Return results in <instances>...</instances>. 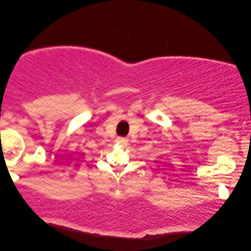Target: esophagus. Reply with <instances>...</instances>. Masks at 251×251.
<instances>
[{"instance_id": "esophagus-1", "label": "esophagus", "mask_w": 251, "mask_h": 251, "mask_svg": "<svg viewBox=\"0 0 251 251\" xmlns=\"http://www.w3.org/2000/svg\"><path fill=\"white\" fill-rule=\"evenodd\" d=\"M116 142H118L119 144H122V145H126L128 139L125 138V137H118V138H116Z\"/></svg>"}]
</instances>
